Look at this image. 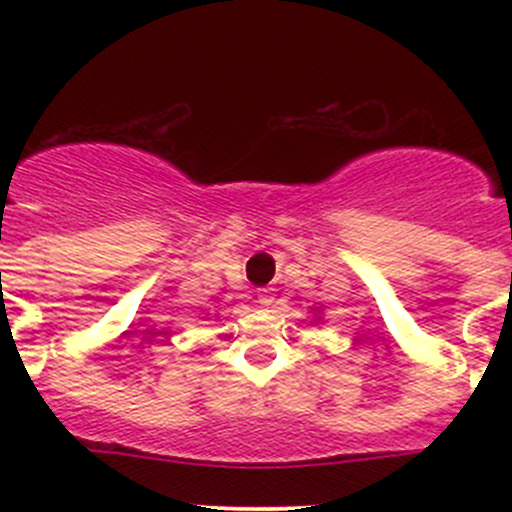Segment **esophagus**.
<instances>
[{
	"label": "esophagus",
	"mask_w": 512,
	"mask_h": 512,
	"mask_svg": "<svg viewBox=\"0 0 512 512\" xmlns=\"http://www.w3.org/2000/svg\"><path fill=\"white\" fill-rule=\"evenodd\" d=\"M257 302H260L262 307H270V304L275 302V297H272V289L270 287L260 289V294H257Z\"/></svg>",
	"instance_id": "esophagus-1"
}]
</instances>
